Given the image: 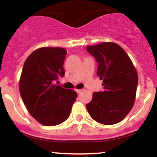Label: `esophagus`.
Masks as SVG:
<instances>
[{
	"label": "esophagus",
	"instance_id": "34e87169",
	"mask_svg": "<svg viewBox=\"0 0 157 157\" xmlns=\"http://www.w3.org/2000/svg\"><path fill=\"white\" fill-rule=\"evenodd\" d=\"M75 91H76V92H77V94H80V93L81 92V91H82V89H76V90H75Z\"/></svg>",
	"mask_w": 157,
	"mask_h": 157
}]
</instances>
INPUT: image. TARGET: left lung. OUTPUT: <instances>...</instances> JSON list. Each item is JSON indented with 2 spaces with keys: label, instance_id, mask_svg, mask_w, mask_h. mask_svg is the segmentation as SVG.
Here are the masks:
<instances>
[{
  "label": "left lung",
  "instance_id": "obj_1",
  "mask_svg": "<svg viewBox=\"0 0 157 157\" xmlns=\"http://www.w3.org/2000/svg\"><path fill=\"white\" fill-rule=\"evenodd\" d=\"M86 50L98 63L97 76L102 80V91L94 92L86 104L90 116L104 125L122 121L134 105L138 75L132 61L118 44L104 42Z\"/></svg>",
  "mask_w": 157,
  "mask_h": 157
}]
</instances>
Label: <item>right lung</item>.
Instances as JSON below:
<instances>
[{"mask_svg":"<svg viewBox=\"0 0 157 157\" xmlns=\"http://www.w3.org/2000/svg\"><path fill=\"white\" fill-rule=\"evenodd\" d=\"M66 54L63 48H40L23 65L19 83L21 98L30 114L45 126L66 121L77 97L76 91L55 84L65 75Z\"/></svg>","mask_w":157,"mask_h":157,"instance_id":"obj_1","label":"right lung"}]
</instances>
